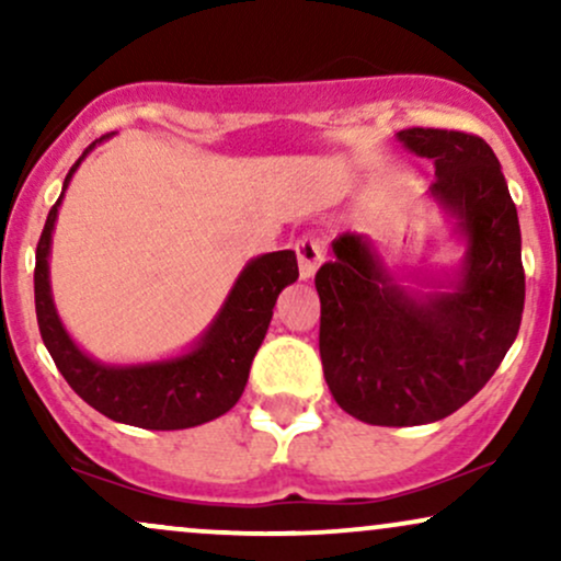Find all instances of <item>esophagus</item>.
<instances>
[{
  "instance_id": "obj_1",
  "label": "esophagus",
  "mask_w": 561,
  "mask_h": 561,
  "mask_svg": "<svg viewBox=\"0 0 561 561\" xmlns=\"http://www.w3.org/2000/svg\"><path fill=\"white\" fill-rule=\"evenodd\" d=\"M295 253H298V266H300V279H313V274H317V268L321 266V261H324V242L313 240V237H302L295 244Z\"/></svg>"
}]
</instances>
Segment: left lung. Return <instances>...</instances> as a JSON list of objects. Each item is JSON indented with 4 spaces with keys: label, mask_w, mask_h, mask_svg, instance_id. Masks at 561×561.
I'll return each instance as SVG.
<instances>
[{
    "label": "left lung",
    "mask_w": 561,
    "mask_h": 561,
    "mask_svg": "<svg viewBox=\"0 0 561 561\" xmlns=\"http://www.w3.org/2000/svg\"><path fill=\"white\" fill-rule=\"evenodd\" d=\"M396 137L435 160L427 195L454 221L465 255L456 272L420 279L392 272L371 237L340 234L317 274L319 353L340 409L366 424L414 427L461 409L504 362L525 308L523 237L485 139L446 128Z\"/></svg>",
    "instance_id": "left-lung-1"
}]
</instances>
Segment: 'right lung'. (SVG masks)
I'll use <instances>...</instances> for the list:
<instances>
[{
	"instance_id": "add662e5",
	"label": "right lung",
	"mask_w": 561,
	"mask_h": 561,
	"mask_svg": "<svg viewBox=\"0 0 561 561\" xmlns=\"http://www.w3.org/2000/svg\"><path fill=\"white\" fill-rule=\"evenodd\" d=\"M105 139H111V134L92 141L68 171L60 197L38 237L34 272L38 332L66 382L107 420L145 430L197 427L218 420L240 401L250 364L272 324L274 302L282 289L298 279V259L293 250H276L244 263L216 319L182 356L145 364L96 362L76 345L57 317L49 285V250L57 210L70 179L81 160Z\"/></svg>"
}]
</instances>
